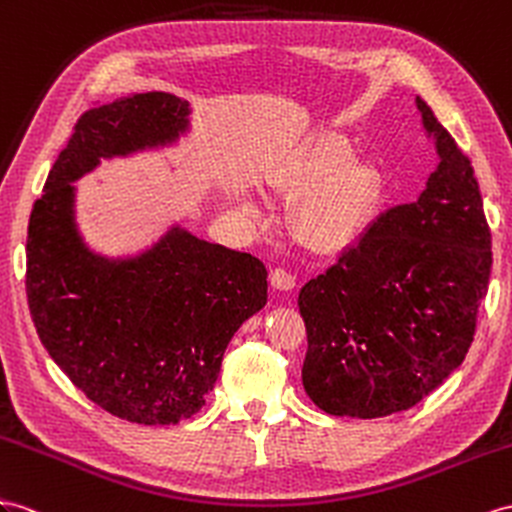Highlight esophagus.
<instances>
[{
  "label": "esophagus",
  "instance_id": "obj_1",
  "mask_svg": "<svg viewBox=\"0 0 512 512\" xmlns=\"http://www.w3.org/2000/svg\"><path fill=\"white\" fill-rule=\"evenodd\" d=\"M270 283L274 290H281V292H290L296 287V277L292 272H287L283 268H274L270 272Z\"/></svg>",
  "mask_w": 512,
  "mask_h": 512
}]
</instances>
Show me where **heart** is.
<instances>
[{
    "label": "heart",
    "instance_id": "heart-1",
    "mask_svg": "<svg viewBox=\"0 0 512 512\" xmlns=\"http://www.w3.org/2000/svg\"><path fill=\"white\" fill-rule=\"evenodd\" d=\"M272 190L303 199L294 218L300 240L318 253H339L374 225L385 179L374 162L357 160L346 138L329 134L300 151L272 179Z\"/></svg>",
    "mask_w": 512,
    "mask_h": 512
}]
</instances>
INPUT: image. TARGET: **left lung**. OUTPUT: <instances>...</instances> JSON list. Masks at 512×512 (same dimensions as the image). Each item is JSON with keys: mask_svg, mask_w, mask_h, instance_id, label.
Masks as SVG:
<instances>
[{"mask_svg": "<svg viewBox=\"0 0 512 512\" xmlns=\"http://www.w3.org/2000/svg\"><path fill=\"white\" fill-rule=\"evenodd\" d=\"M415 103L437 151L426 188L298 294L303 385L329 415L374 419L426 398L463 363L487 296L491 231L474 168L426 101Z\"/></svg>", "mask_w": 512, "mask_h": 512, "instance_id": "8db88e82", "label": "left lung"}]
</instances>
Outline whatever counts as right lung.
I'll return each mask as SVG.
<instances>
[{"mask_svg": "<svg viewBox=\"0 0 512 512\" xmlns=\"http://www.w3.org/2000/svg\"><path fill=\"white\" fill-rule=\"evenodd\" d=\"M190 112L170 93H138L82 114L28 227L25 292L49 357L101 409L144 426L201 411L231 337L266 305L268 270L179 225L138 255L95 253L73 183L101 160L173 147Z\"/></svg>", "mask_w": 512, "mask_h": 512, "instance_id": "obj_1", "label": "right lung"}]
</instances>
